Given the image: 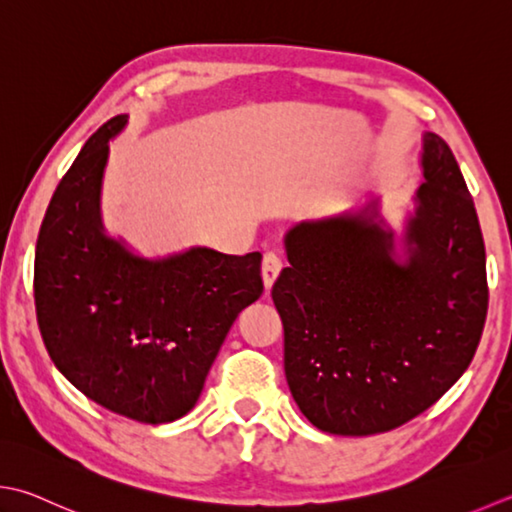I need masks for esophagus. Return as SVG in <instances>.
I'll return each instance as SVG.
<instances>
[{
	"label": "esophagus",
	"mask_w": 512,
	"mask_h": 512,
	"mask_svg": "<svg viewBox=\"0 0 512 512\" xmlns=\"http://www.w3.org/2000/svg\"><path fill=\"white\" fill-rule=\"evenodd\" d=\"M279 273H282V259H279L277 253H266L262 262V279H264L266 290L273 288Z\"/></svg>",
	"instance_id": "esophagus-1"
}]
</instances>
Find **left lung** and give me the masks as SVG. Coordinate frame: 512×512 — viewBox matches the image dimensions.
<instances>
[{
  "label": "left lung",
  "instance_id": "1",
  "mask_svg": "<svg viewBox=\"0 0 512 512\" xmlns=\"http://www.w3.org/2000/svg\"><path fill=\"white\" fill-rule=\"evenodd\" d=\"M402 228L382 197L286 230L273 286L295 404L330 435L386 433L424 413L475 357L486 322L482 228L442 137L422 135Z\"/></svg>",
  "mask_w": 512,
  "mask_h": 512
}]
</instances>
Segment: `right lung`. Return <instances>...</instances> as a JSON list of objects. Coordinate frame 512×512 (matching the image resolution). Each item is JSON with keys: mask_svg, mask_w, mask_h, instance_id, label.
Instances as JSON below:
<instances>
[{"mask_svg": "<svg viewBox=\"0 0 512 512\" xmlns=\"http://www.w3.org/2000/svg\"><path fill=\"white\" fill-rule=\"evenodd\" d=\"M106 122L59 182L35 248L37 324L53 364L95 404L168 424L197 404L230 326L262 295V255L190 246L144 257L106 233Z\"/></svg>", "mask_w": 512, "mask_h": 512, "instance_id": "1", "label": "right lung"}]
</instances>
